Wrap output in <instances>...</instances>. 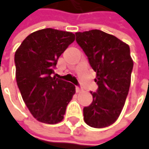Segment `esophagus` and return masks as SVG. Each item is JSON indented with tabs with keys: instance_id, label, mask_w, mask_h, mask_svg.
<instances>
[{
	"instance_id": "obj_1",
	"label": "esophagus",
	"mask_w": 149,
	"mask_h": 149,
	"mask_svg": "<svg viewBox=\"0 0 149 149\" xmlns=\"http://www.w3.org/2000/svg\"><path fill=\"white\" fill-rule=\"evenodd\" d=\"M82 91V89L81 88V87H79V86H76V91L77 92H81Z\"/></svg>"
}]
</instances>
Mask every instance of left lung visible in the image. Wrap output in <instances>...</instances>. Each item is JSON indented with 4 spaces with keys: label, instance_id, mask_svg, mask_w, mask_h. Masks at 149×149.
Instances as JSON below:
<instances>
[{
    "label": "left lung",
    "instance_id": "1",
    "mask_svg": "<svg viewBox=\"0 0 149 149\" xmlns=\"http://www.w3.org/2000/svg\"><path fill=\"white\" fill-rule=\"evenodd\" d=\"M76 41L87 56L96 72V92L93 100L83 109L84 121L93 128L114 124L125 103L134 62L129 45L116 36L99 29L76 33Z\"/></svg>",
    "mask_w": 149,
    "mask_h": 149
}]
</instances>
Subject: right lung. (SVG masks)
<instances>
[{
  "label": "right lung",
  "instance_id": "right-lung-1",
  "mask_svg": "<svg viewBox=\"0 0 149 149\" xmlns=\"http://www.w3.org/2000/svg\"><path fill=\"white\" fill-rule=\"evenodd\" d=\"M75 34L48 28L28 35L15 54V77L29 110L39 122L54 125L63 119L75 86L52 77L58 59Z\"/></svg>",
  "mask_w": 149,
  "mask_h": 149
}]
</instances>
